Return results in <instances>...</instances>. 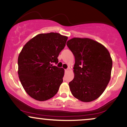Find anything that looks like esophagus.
Listing matches in <instances>:
<instances>
[{
  "mask_svg": "<svg viewBox=\"0 0 127 127\" xmlns=\"http://www.w3.org/2000/svg\"><path fill=\"white\" fill-rule=\"evenodd\" d=\"M69 70V68H67V69H65V72H67Z\"/></svg>",
  "mask_w": 127,
  "mask_h": 127,
  "instance_id": "1",
  "label": "esophagus"
}]
</instances>
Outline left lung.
Instances as JSON below:
<instances>
[{"label": "left lung", "instance_id": "left-lung-1", "mask_svg": "<svg viewBox=\"0 0 127 127\" xmlns=\"http://www.w3.org/2000/svg\"><path fill=\"white\" fill-rule=\"evenodd\" d=\"M67 46L75 57L74 79L69 87L74 97L90 102L103 93L110 80L113 61L103 45L89 38L74 37Z\"/></svg>", "mask_w": 127, "mask_h": 127}]
</instances>
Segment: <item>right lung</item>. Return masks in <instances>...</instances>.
Returning <instances> with one entry per match:
<instances>
[{"mask_svg":"<svg viewBox=\"0 0 127 127\" xmlns=\"http://www.w3.org/2000/svg\"><path fill=\"white\" fill-rule=\"evenodd\" d=\"M67 36L57 33H41L26 44L18 57V74L28 94L40 101L47 100L57 94L64 70L53 63L65 46Z\"/></svg>","mask_w":127,"mask_h":127,"instance_id":"add662e5","label":"right lung"}]
</instances>
